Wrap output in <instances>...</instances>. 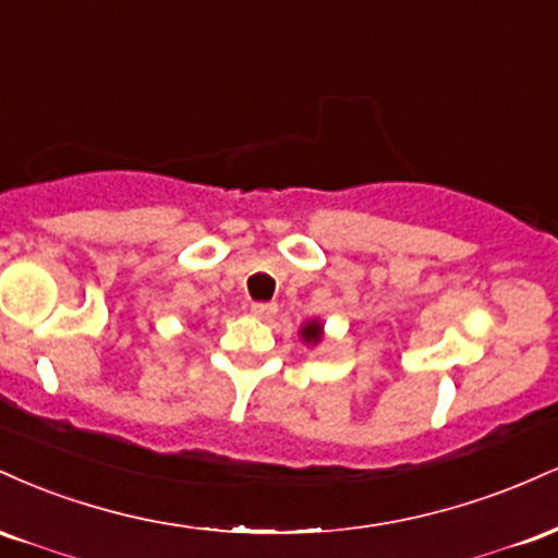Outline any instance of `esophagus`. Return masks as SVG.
<instances>
[{
  "label": "esophagus",
  "instance_id": "obj_1",
  "mask_svg": "<svg viewBox=\"0 0 558 558\" xmlns=\"http://www.w3.org/2000/svg\"><path fill=\"white\" fill-rule=\"evenodd\" d=\"M275 312H278L275 304H252V315L257 319H272Z\"/></svg>",
  "mask_w": 558,
  "mask_h": 558
}]
</instances>
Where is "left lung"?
Returning <instances> with one entry per match:
<instances>
[{
  "label": "left lung",
  "mask_w": 558,
  "mask_h": 558,
  "mask_svg": "<svg viewBox=\"0 0 558 558\" xmlns=\"http://www.w3.org/2000/svg\"><path fill=\"white\" fill-rule=\"evenodd\" d=\"M299 338H301V343H306V345H319V343H323V338H325L323 319H310V323L301 325Z\"/></svg>",
  "instance_id": "left-lung-1"
}]
</instances>
